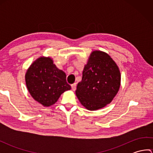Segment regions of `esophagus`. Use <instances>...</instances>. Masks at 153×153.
<instances>
[{
    "mask_svg": "<svg viewBox=\"0 0 153 153\" xmlns=\"http://www.w3.org/2000/svg\"><path fill=\"white\" fill-rule=\"evenodd\" d=\"M71 89H72V91H74L76 90V83H74V84H72V85H71Z\"/></svg>",
    "mask_w": 153,
    "mask_h": 153,
    "instance_id": "esophagus-1",
    "label": "esophagus"
}]
</instances>
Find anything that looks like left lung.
Masks as SVG:
<instances>
[{
  "label": "left lung",
  "instance_id": "left-lung-1",
  "mask_svg": "<svg viewBox=\"0 0 153 153\" xmlns=\"http://www.w3.org/2000/svg\"><path fill=\"white\" fill-rule=\"evenodd\" d=\"M120 82V71L112 58L105 52L94 51L84 66L76 96L87 110H99L112 102Z\"/></svg>",
  "mask_w": 153,
  "mask_h": 153
}]
</instances>
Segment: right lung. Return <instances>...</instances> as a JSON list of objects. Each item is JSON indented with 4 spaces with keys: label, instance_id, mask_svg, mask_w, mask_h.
Instances as JSON below:
<instances>
[{
    "label": "right lung",
    "instance_id": "obj_1",
    "mask_svg": "<svg viewBox=\"0 0 153 153\" xmlns=\"http://www.w3.org/2000/svg\"><path fill=\"white\" fill-rule=\"evenodd\" d=\"M31 96L44 106L53 105L64 91L71 89L66 75L50 57H39L29 67L25 76Z\"/></svg>",
    "mask_w": 153,
    "mask_h": 153
}]
</instances>
